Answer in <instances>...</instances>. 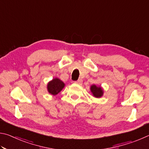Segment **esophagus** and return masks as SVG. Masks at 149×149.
I'll return each instance as SVG.
<instances>
[{
	"label": "esophagus",
	"instance_id": "obj_1",
	"mask_svg": "<svg viewBox=\"0 0 149 149\" xmlns=\"http://www.w3.org/2000/svg\"><path fill=\"white\" fill-rule=\"evenodd\" d=\"M75 83L79 85H81L83 84V80L81 79H79L77 81H75Z\"/></svg>",
	"mask_w": 149,
	"mask_h": 149
}]
</instances>
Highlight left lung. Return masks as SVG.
I'll return each instance as SVG.
<instances>
[{"instance_id":"8db88e82","label":"left lung","mask_w":149,"mask_h":149,"mask_svg":"<svg viewBox=\"0 0 149 149\" xmlns=\"http://www.w3.org/2000/svg\"><path fill=\"white\" fill-rule=\"evenodd\" d=\"M91 91L93 93V95L96 98H100L103 95L102 88L101 87H97L95 85L91 86Z\"/></svg>"}]
</instances>
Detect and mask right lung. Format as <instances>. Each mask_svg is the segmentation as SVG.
Masks as SVG:
<instances>
[{
  "mask_svg": "<svg viewBox=\"0 0 149 149\" xmlns=\"http://www.w3.org/2000/svg\"><path fill=\"white\" fill-rule=\"evenodd\" d=\"M65 84L62 81L58 78H54L47 84V90L50 94L52 95H56L59 93L64 87Z\"/></svg>",
  "mask_w": 149,
  "mask_h": 149,
  "instance_id": "add662e5",
  "label": "right lung"
}]
</instances>
